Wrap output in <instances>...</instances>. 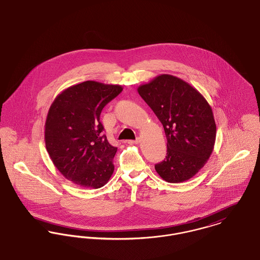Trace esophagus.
Here are the masks:
<instances>
[{
	"instance_id": "1",
	"label": "esophagus",
	"mask_w": 260,
	"mask_h": 260,
	"mask_svg": "<svg viewBox=\"0 0 260 260\" xmlns=\"http://www.w3.org/2000/svg\"><path fill=\"white\" fill-rule=\"evenodd\" d=\"M140 142V139H137L136 140H128L127 143L128 144H138Z\"/></svg>"
}]
</instances>
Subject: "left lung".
<instances>
[{
  "label": "left lung",
  "mask_w": 260,
  "mask_h": 260,
  "mask_svg": "<svg viewBox=\"0 0 260 260\" xmlns=\"http://www.w3.org/2000/svg\"><path fill=\"white\" fill-rule=\"evenodd\" d=\"M138 91L162 123L167 139V155L155 164L156 172L169 183L192 178L214 149L217 127L211 106L187 82L168 74L141 85Z\"/></svg>",
  "instance_id": "obj_1"
}]
</instances>
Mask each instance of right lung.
Returning <instances> with one entry per match:
<instances>
[{
	"label": "right lung",
	"mask_w": 260,
	"mask_h": 260,
	"mask_svg": "<svg viewBox=\"0 0 260 260\" xmlns=\"http://www.w3.org/2000/svg\"><path fill=\"white\" fill-rule=\"evenodd\" d=\"M122 91L120 85L85 81L52 103L45 121L47 152L60 173L84 188L98 189L111 178L117 147L103 135L104 107Z\"/></svg>",
	"instance_id": "1"
}]
</instances>
